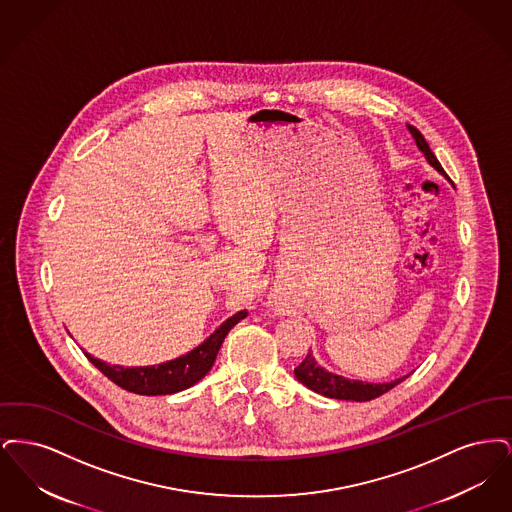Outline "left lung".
I'll list each match as a JSON object with an SVG mask.
<instances>
[{"label": "left lung", "mask_w": 512, "mask_h": 512, "mask_svg": "<svg viewBox=\"0 0 512 512\" xmlns=\"http://www.w3.org/2000/svg\"><path fill=\"white\" fill-rule=\"evenodd\" d=\"M407 128H409V132L413 136L414 144L422 151V155L426 157V161L441 176L447 178L443 167L439 165L438 157L434 155V151L430 149L428 142L424 140V136L411 124H407ZM293 374L309 390L317 391L320 395L330 397V399H341V401H370V399H376V397H380L382 393L395 388L399 382H403L407 378V376H403V378H397L393 382H384V384H374V382L370 384V382H363V380H349L345 376H340L336 372H330L324 366L318 365L313 353H309L303 359L301 365L295 366Z\"/></svg>", "instance_id": "1"}]
</instances>
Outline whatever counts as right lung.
I'll list each match as a JSON object with an SVG mask.
<instances>
[{"label": "right lung", "instance_id": "add662e5", "mask_svg": "<svg viewBox=\"0 0 512 512\" xmlns=\"http://www.w3.org/2000/svg\"><path fill=\"white\" fill-rule=\"evenodd\" d=\"M245 317H247L245 311H238L236 315L226 318L219 328L207 340L199 343L195 349L161 365H107L105 361H99L86 351L84 355L111 382L121 386L122 390L132 391L138 395H169L176 391L188 390L211 370L226 334Z\"/></svg>", "mask_w": 512, "mask_h": 512}]
</instances>
